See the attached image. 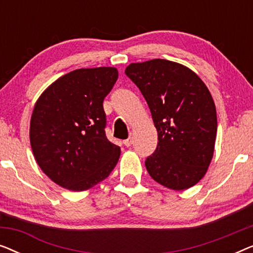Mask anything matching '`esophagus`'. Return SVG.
Returning a JSON list of instances; mask_svg holds the SVG:
<instances>
[{"instance_id":"34e87169","label":"esophagus","mask_w":253,"mask_h":253,"mask_svg":"<svg viewBox=\"0 0 253 253\" xmlns=\"http://www.w3.org/2000/svg\"><path fill=\"white\" fill-rule=\"evenodd\" d=\"M132 143H133V139L131 137H129V138H127V139L124 140V145H126V147L131 146V145H132Z\"/></svg>"}]
</instances>
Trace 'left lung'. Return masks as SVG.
Instances as JSON below:
<instances>
[{
  "instance_id": "obj_1",
  "label": "left lung",
  "mask_w": 253,
  "mask_h": 253,
  "mask_svg": "<svg viewBox=\"0 0 253 253\" xmlns=\"http://www.w3.org/2000/svg\"><path fill=\"white\" fill-rule=\"evenodd\" d=\"M126 75L140 89L158 131V146L145 161L148 174L171 190L189 189L212 161L215 103L199 76L177 62L154 58L131 63Z\"/></svg>"
}]
</instances>
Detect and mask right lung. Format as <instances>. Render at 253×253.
Listing matches in <instances>:
<instances>
[{
    "label": "right lung",
    "instance_id": "right-lung-1",
    "mask_svg": "<svg viewBox=\"0 0 253 253\" xmlns=\"http://www.w3.org/2000/svg\"><path fill=\"white\" fill-rule=\"evenodd\" d=\"M119 78L113 67L77 69L48 86L30 122L34 159L62 188L79 192L109 176L121 148L105 133L103 99Z\"/></svg>",
    "mask_w": 253,
    "mask_h": 253
}]
</instances>
